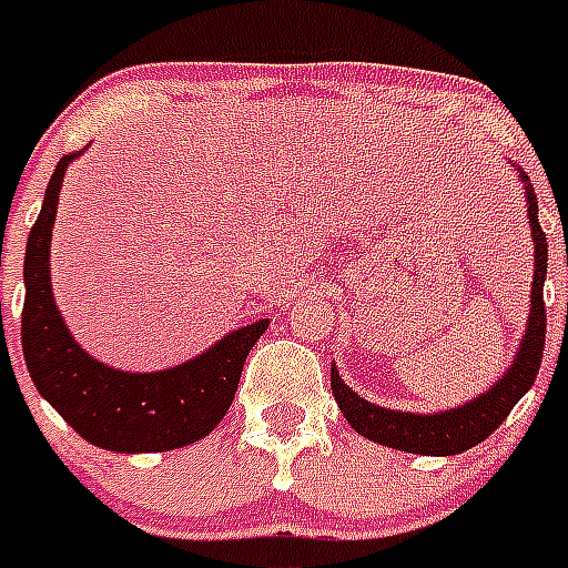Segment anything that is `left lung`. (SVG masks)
I'll use <instances>...</instances> for the list:
<instances>
[{"label": "left lung", "instance_id": "obj_1", "mask_svg": "<svg viewBox=\"0 0 568 568\" xmlns=\"http://www.w3.org/2000/svg\"><path fill=\"white\" fill-rule=\"evenodd\" d=\"M518 170V179L524 184L526 195V215H529L531 241H535V275H531V301L529 315H526V329L520 335V344L515 349V358L506 366L486 393L475 395L466 404L440 409V413H406V409H389L366 400L353 386H346L338 375L335 364L329 366V386L338 400V409L344 413L346 424L364 438L375 440L381 446L398 449V453L413 455H460L475 444L489 438L495 429L511 413V406L518 404L531 389L538 378L540 361H544V341H546V310H544V281H546V258H549V244L538 222V199L535 187L529 184V175Z\"/></svg>", "mask_w": 568, "mask_h": 568}]
</instances>
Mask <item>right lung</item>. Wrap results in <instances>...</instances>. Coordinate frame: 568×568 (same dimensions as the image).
<instances>
[{
  "instance_id": "add662e5",
  "label": "right lung",
  "mask_w": 568,
  "mask_h": 568,
  "mask_svg": "<svg viewBox=\"0 0 568 568\" xmlns=\"http://www.w3.org/2000/svg\"><path fill=\"white\" fill-rule=\"evenodd\" d=\"M84 150L62 155L50 175L39 219L24 250L22 353L39 395L88 444L108 453H170L210 435L227 415L241 369L255 341L270 327L258 318L230 329L195 358L128 373L97 361L70 335L50 287V230L57 224L64 173Z\"/></svg>"
}]
</instances>
